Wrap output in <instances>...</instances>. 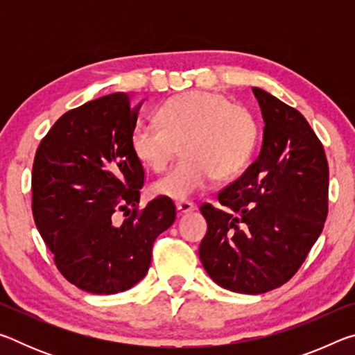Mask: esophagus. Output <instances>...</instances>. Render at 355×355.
<instances>
[{
	"label": "esophagus",
	"mask_w": 355,
	"mask_h": 355,
	"mask_svg": "<svg viewBox=\"0 0 355 355\" xmlns=\"http://www.w3.org/2000/svg\"><path fill=\"white\" fill-rule=\"evenodd\" d=\"M196 208H197V207H196V203L188 202V200H183V202H178V203H177V209H178V213H180V214L191 213V211H194Z\"/></svg>",
	"instance_id": "esophagus-1"
}]
</instances>
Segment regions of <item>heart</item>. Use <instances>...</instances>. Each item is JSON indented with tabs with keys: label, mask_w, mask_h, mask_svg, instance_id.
<instances>
[{
	"label": "heart",
	"mask_w": 355,
	"mask_h": 355,
	"mask_svg": "<svg viewBox=\"0 0 355 355\" xmlns=\"http://www.w3.org/2000/svg\"><path fill=\"white\" fill-rule=\"evenodd\" d=\"M158 117L159 122L136 123L131 137L136 156L155 172L167 169L182 144L184 158L152 184L155 196L184 200L211 184L216 175H236L257 146L254 114L218 92L173 97L159 107Z\"/></svg>",
	"instance_id": "heart-1"
}]
</instances>
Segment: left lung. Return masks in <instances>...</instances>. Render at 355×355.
I'll return each instance as SVG.
<instances>
[{"mask_svg":"<svg viewBox=\"0 0 355 355\" xmlns=\"http://www.w3.org/2000/svg\"><path fill=\"white\" fill-rule=\"evenodd\" d=\"M264 119L258 158L219 191L224 208L202 203L208 232L199 255L216 284L261 294L286 284L321 235L329 166L321 141L294 107L252 87Z\"/></svg>","mask_w":355,"mask_h":355,"instance_id":"8db88e82","label":"left lung"}]
</instances>
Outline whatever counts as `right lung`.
<instances>
[{
	"label": "right lung",
	"instance_id": "add662e5",
	"mask_svg": "<svg viewBox=\"0 0 355 355\" xmlns=\"http://www.w3.org/2000/svg\"><path fill=\"white\" fill-rule=\"evenodd\" d=\"M137 111L125 92L87 101L56 120L34 156L35 225L59 272L83 291L114 294L136 285L155 239L175 220L169 197L139 208L146 173L131 144ZM128 207L132 214L114 226L112 214Z\"/></svg>",
	"mask_w": 355,
	"mask_h": 355
}]
</instances>
